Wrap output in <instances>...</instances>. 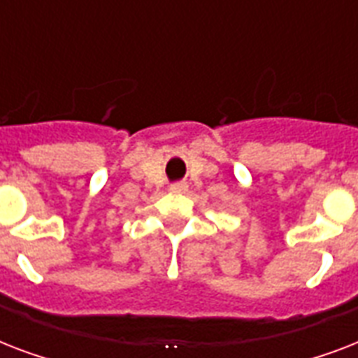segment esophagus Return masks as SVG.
Instances as JSON below:
<instances>
[{
    "mask_svg": "<svg viewBox=\"0 0 358 358\" xmlns=\"http://www.w3.org/2000/svg\"><path fill=\"white\" fill-rule=\"evenodd\" d=\"M171 189H173L174 193H184V191L187 189V184H185V182H176V184L171 185Z\"/></svg>",
    "mask_w": 358,
    "mask_h": 358,
    "instance_id": "obj_1",
    "label": "esophagus"
}]
</instances>
